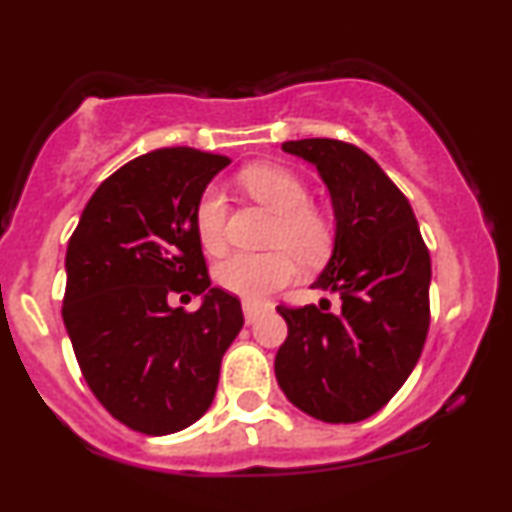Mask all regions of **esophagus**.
<instances>
[{
  "label": "esophagus",
  "mask_w": 512,
  "mask_h": 512,
  "mask_svg": "<svg viewBox=\"0 0 512 512\" xmlns=\"http://www.w3.org/2000/svg\"><path fill=\"white\" fill-rule=\"evenodd\" d=\"M260 313H262V308H260V305L243 303V315H245V322H248V325H252V322H255L257 317H260Z\"/></svg>",
  "instance_id": "esophagus-1"
}]
</instances>
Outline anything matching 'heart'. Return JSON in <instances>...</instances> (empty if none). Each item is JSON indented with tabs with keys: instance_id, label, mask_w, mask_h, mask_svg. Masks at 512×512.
<instances>
[{
	"instance_id": "1",
	"label": "heart",
	"mask_w": 512,
	"mask_h": 512,
	"mask_svg": "<svg viewBox=\"0 0 512 512\" xmlns=\"http://www.w3.org/2000/svg\"><path fill=\"white\" fill-rule=\"evenodd\" d=\"M240 185L274 216L267 252H231L216 264L214 279L223 291L236 293L248 303H262L274 291L291 284L298 272L293 251L303 262L317 264L330 255L332 226L322 211L310 207V192L296 173L284 166H250L240 173ZM226 197L216 185L199 195L195 231L207 252H221L226 243Z\"/></svg>"
}]
</instances>
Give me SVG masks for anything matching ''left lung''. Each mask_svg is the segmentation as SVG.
Masks as SVG:
<instances>
[{
    "instance_id": "1",
    "label": "left lung",
    "mask_w": 512,
    "mask_h": 512,
    "mask_svg": "<svg viewBox=\"0 0 512 512\" xmlns=\"http://www.w3.org/2000/svg\"><path fill=\"white\" fill-rule=\"evenodd\" d=\"M281 149L313 163L330 190L334 250L313 289L339 293L342 310L279 305L289 337L274 373L308 416L356 424L383 409L419 361L431 322V255L409 199L366 151L339 139Z\"/></svg>"
}]
</instances>
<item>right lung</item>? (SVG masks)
Instances as JSON below:
<instances>
[{"instance_id": "obj_1", "label": "right lung", "mask_w": 512, "mask_h": 512, "mask_svg": "<svg viewBox=\"0 0 512 512\" xmlns=\"http://www.w3.org/2000/svg\"><path fill=\"white\" fill-rule=\"evenodd\" d=\"M221 154L156 149L101 182L67 245L62 317L98 402L120 424L168 436L202 419L221 358L243 327L240 301L211 289L195 207ZM170 292L203 296L195 314Z\"/></svg>"}]
</instances>
